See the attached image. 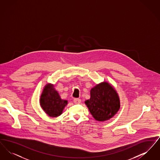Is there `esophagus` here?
I'll use <instances>...</instances> for the list:
<instances>
[{
    "label": "esophagus",
    "instance_id": "1",
    "mask_svg": "<svg viewBox=\"0 0 160 160\" xmlns=\"http://www.w3.org/2000/svg\"><path fill=\"white\" fill-rule=\"evenodd\" d=\"M74 102L75 104H80L81 102V99L79 98H74Z\"/></svg>",
    "mask_w": 160,
    "mask_h": 160
}]
</instances>
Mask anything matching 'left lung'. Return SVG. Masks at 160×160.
Wrapping results in <instances>:
<instances>
[{
    "instance_id": "left-lung-1",
    "label": "left lung",
    "mask_w": 160,
    "mask_h": 160,
    "mask_svg": "<svg viewBox=\"0 0 160 160\" xmlns=\"http://www.w3.org/2000/svg\"><path fill=\"white\" fill-rule=\"evenodd\" d=\"M90 94V99L86 100L84 103L96 121H108L119 111L121 107L119 97L108 82L97 84L92 88Z\"/></svg>"
}]
</instances>
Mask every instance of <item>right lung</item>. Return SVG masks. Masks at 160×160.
Returning a JSON list of instances; mask_svg holds the SVG:
<instances>
[{
	"instance_id": "add662e5",
	"label": "right lung",
	"mask_w": 160,
	"mask_h": 160,
	"mask_svg": "<svg viewBox=\"0 0 160 160\" xmlns=\"http://www.w3.org/2000/svg\"><path fill=\"white\" fill-rule=\"evenodd\" d=\"M39 104L48 116L57 118L62 113L63 109L68 104V101L61 98L53 84L47 83L41 94Z\"/></svg>"
}]
</instances>
